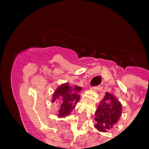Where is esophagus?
<instances>
[{"label":"esophagus","instance_id":"esophagus-1","mask_svg":"<svg viewBox=\"0 0 149 149\" xmlns=\"http://www.w3.org/2000/svg\"><path fill=\"white\" fill-rule=\"evenodd\" d=\"M92 89H93V91H95V92H97V91L101 90V86H95V87H93V88H92Z\"/></svg>","mask_w":149,"mask_h":149}]
</instances>
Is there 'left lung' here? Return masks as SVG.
Returning a JSON list of instances; mask_svg holds the SVG:
<instances>
[{
    "mask_svg": "<svg viewBox=\"0 0 149 149\" xmlns=\"http://www.w3.org/2000/svg\"><path fill=\"white\" fill-rule=\"evenodd\" d=\"M122 106L120 101L113 94L106 93L104 98L95 113V127L98 131L107 132L113 128L122 115Z\"/></svg>",
    "mask_w": 149,
    "mask_h": 149,
    "instance_id": "obj_1",
    "label": "left lung"
}]
</instances>
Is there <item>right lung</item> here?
I'll list each match as a JSON object with an SVG mask.
<instances>
[{
	"label": "right lung",
	"instance_id": "right-lung-1",
	"mask_svg": "<svg viewBox=\"0 0 149 149\" xmlns=\"http://www.w3.org/2000/svg\"><path fill=\"white\" fill-rule=\"evenodd\" d=\"M82 88L81 86H71L68 83L61 84L56 88L54 93L52 102H54L56 99H59V110L57 112V116L63 118L69 116L72 110L75 108L77 103L80 100V95Z\"/></svg>",
	"mask_w": 149,
	"mask_h": 149
}]
</instances>
